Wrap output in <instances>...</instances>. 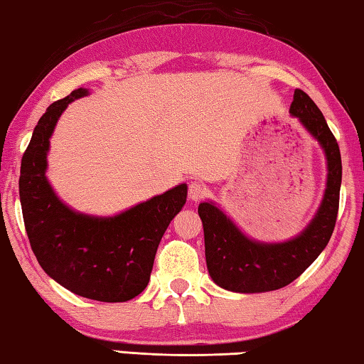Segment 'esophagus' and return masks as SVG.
Returning <instances> with one entry per match:
<instances>
[{
    "label": "esophagus",
    "mask_w": 364,
    "mask_h": 364,
    "mask_svg": "<svg viewBox=\"0 0 364 364\" xmlns=\"http://www.w3.org/2000/svg\"><path fill=\"white\" fill-rule=\"evenodd\" d=\"M188 194H189V198H191L193 200H200L207 194V188L204 186L203 183L193 181L191 184H189V188H188Z\"/></svg>",
    "instance_id": "34e87169"
}]
</instances>
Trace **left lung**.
Here are the masks:
<instances>
[{
  "label": "left lung",
  "instance_id": "obj_1",
  "mask_svg": "<svg viewBox=\"0 0 364 364\" xmlns=\"http://www.w3.org/2000/svg\"><path fill=\"white\" fill-rule=\"evenodd\" d=\"M290 113L299 118L326 152L328 175L324 199L301 235L275 245L246 238L220 209L210 203L199 204L207 269L212 280L225 290L261 293L287 287L316 261L336 228L342 184V159L337 139L328 129L324 114L301 89L295 90Z\"/></svg>",
  "mask_w": 364,
  "mask_h": 364
}]
</instances>
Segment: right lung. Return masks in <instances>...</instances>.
<instances>
[{
  "label": "right lung",
  "instance_id": "add662e5",
  "mask_svg": "<svg viewBox=\"0 0 364 364\" xmlns=\"http://www.w3.org/2000/svg\"><path fill=\"white\" fill-rule=\"evenodd\" d=\"M84 95L85 89L71 92L38 119L21 161L22 217L33 255L51 279L79 296L121 303L147 287L161 236L186 203L188 186L180 184L108 218L63 204L45 178L50 136L68 103Z\"/></svg>",
  "mask_w": 364,
  "mask_h": 364
}]
</instances>
